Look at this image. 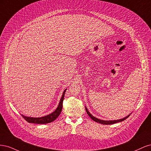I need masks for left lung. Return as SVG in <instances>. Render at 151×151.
I'll use <instances>...</instances> for the list:
<instances>
[{
    "instance_id": "8db88e82",
    "label": "left lung",
    "mask_w": 151,
    "mask_h": 151,
    "mask_svg": "<svg viewBox=\"0 0 151 151\" xmlns=\"http://www.w3.org/2000/svg\"><path fill=\"white\" fill-rule=\"evenodd\" d=\"M86 112H87V113H88V115L90 116V118H91V119H92L93 120H94V121H95V122H98V123H101V124H103V125H111V124H114V123H118V122H122V121H123V120H126L127 118L129 117L130 115V114L129 115H128L127 116H126L125 118H122V119H120V120H112V121H105V120H100V119H98V118H96V117H94V116H93L92 115H91V114L89 112V111L88 110V109H87L86 108Z\"/></svg>"
}]
</instances>
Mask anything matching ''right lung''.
Returning a JSON list of instances; mask_svg holds the SVG:
<instances>
[{"label": "right lung", "instance_id": "1", "mask_svg": "<svg viewBox=\"0 0 151 151\" xmlns=\"http://www.w3.org/2000/svg\"><path fill=\"white\" fill-rule=\"evenodd\" d=\"M65 89L64 91H63L62 96L60 99V103H59L58 106L57 108L56 109V110L53 111L52 113L48 115L45 116L43 117H40V118H33V117H28L24 115H22V116L24 118V119H25L27 122L29 123H37V124H45V123H48L54 121L55 120L57 119V118L60 115V114L62 111V105H63V99H64V96H65Z\"/></svg>", "mask_w": 151, "mask_h": 151}]
</instances>
